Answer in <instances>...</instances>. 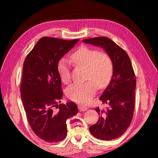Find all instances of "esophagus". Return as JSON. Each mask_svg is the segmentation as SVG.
<instances>
[{
	"instance_id": "esophagus-1",
	"label": "esophagus",
	"mask_w": 158,
	"mask_h": 158,
	"mask_svg": "<svg viewBox=\"0 0 158 158\" xmlns=\"http://www.w3.org/2000/svg\"><path fill=\"white\" fill-rule=\"evenodd\" d=\"M78 108H79V111H81V112H83V111L86 110L87 109H88V108H87L86 106H82V105H81V106H79Z\"/></svg>"
}]
</instances>
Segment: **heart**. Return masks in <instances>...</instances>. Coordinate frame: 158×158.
I'll return each instance as SVG.
<instances>
[{
	"label": "heart",
	"instance_id": "1",
	"mask_svg": "<svg viewBox=\"0 0 158 158\" xmlns=\"http://www.w3.org/2000/svg\"><path fill=\"white\" fill-rule=\"evenodd\" d=\"M71 59L77 66L86 69L85 79L88 81L70 85L65 93L72 101L87 104L95 94L97 87L104 88L110 84L114 70L113 59L108 53L87 46L80 47L72 54ZM57 69L61 81L64 84L69 83L71 70L67 60H60Z\"/></svg>",
	"mask_w": 158,
	"mask_h": 158
}]
</instances>
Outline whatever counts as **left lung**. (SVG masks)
<instances>
[{
	"instance_id": "left-lung-1",
	"label": "left lung",
	"mask_w": 158,
	"mask_h": 158,
	"mask_svg": "<svg viewBox=\"0 0 158 158\" xmlns=\"http://www.w3.org/2000/svg\"><path fill=\"white\" fill-rule=\"evenodd\" d=\"M82 41L102 48L113 59L114 66L110 84L99 97L109 108L106 110L95 108L99 120L89 130L99 139L118 138L127 130L134 113L136 79L131 59L124 49L108 37H95Z\"/></svg>"
}]
</instances>
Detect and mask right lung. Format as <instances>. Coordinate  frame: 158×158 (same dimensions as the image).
<instances>
[{"instance_id": "1", "label": "right lung", "mask_w": 158, "mask_h": 158, "mask_svg": "<svg viewBox=\"0 0 158 158\" xmlns=\"http://www.w3.org/2000/svg\"><path fill=\"white\" fill-rule=\"evenodd\" d=\"M79 39L72 41L43 37L25 59L20 87L30 125L48 142L62 141L67 135L66 120L78 113L74 102L60 104L63 96L58 64Z\"/></svg>"}]
</instances>
